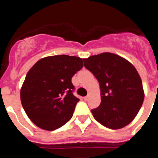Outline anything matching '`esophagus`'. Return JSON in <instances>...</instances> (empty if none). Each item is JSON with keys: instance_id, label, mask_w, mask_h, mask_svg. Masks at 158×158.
Masks as SVG:
<instances>
[{"instance_id": "obj_1", "label": "esophagus", "mask_w": 158, "mask_h": 158, "mask_svg": "<svg viewBox=\"0 0 158 158\" xmlns=\"http://www.w3.org/2000/svg\"><path fill=\"white\" fill-rule=\"evenodd\" d=\"M89 97H90V94H88L87 96H85V97H84V100H85V101H87V100H89Z\"/></svg>"}]
</instances>
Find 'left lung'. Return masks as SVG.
Returning <instances> with one entry per match:
<instances>
[{
    "label": "left lung",
    "instance_id": "1",
    "mask_svg": "<svg viewBox=\"0 0 158 158\" xmlns=\"http://www.w3.org/2000/svg\"><path fill=\"white\" fill-rule=\"evenodd\" d=\"M83 61L100 84L101 103L91 110L95 119L110 129L128 125L144 100L142 82L135 66L122 57L107 52Z\"/></svg>",
    "mask_w": 158,
    "mask_h": 158
}]
</instances>
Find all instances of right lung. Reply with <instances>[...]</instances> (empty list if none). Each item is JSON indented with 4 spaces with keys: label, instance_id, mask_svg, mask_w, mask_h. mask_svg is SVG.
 I'll use <instances>...</instances> for the list:
<instances>
[{
    "label": "right lung",
    "instance_id": "1",
    "mask_svg": "<svg viewBox=\"0 0 158 158\" xmlns=\"http://www.w3.org/2000/svg\"><path fill=\"white\" fill-rule=\"evenodd\" d=\"M83 67L81 58L54 55L39 60L26 75L20 90L25 112L36 126L54 131L69 121L79 99L71 79Z\"/></svg>",
    "mask_w": 158,
    "mask_h": 158
}]
</instances>
